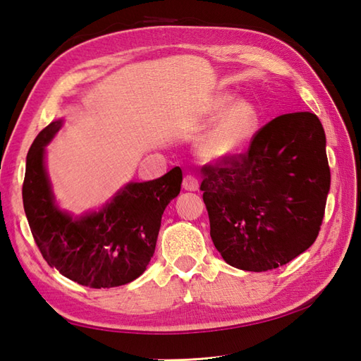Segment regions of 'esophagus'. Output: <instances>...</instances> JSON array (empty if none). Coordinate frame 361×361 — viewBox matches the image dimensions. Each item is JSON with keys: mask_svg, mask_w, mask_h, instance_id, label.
I'll use <instances>...</instances> for the list:
<instances>
[{"mask_svg": "<svg viewBox=\"0 0 361 361\" xmlns=\"http://www.w3.org/2000/svg\"><path fill=\"white\" fill-rule=\"evenodd\" d=\"M183 188L185 190H198V180L194 175H186L183 180Z\"/></svg>", "mask_w": 361, "mask_h": 361, "instance_id": "obj_1", "label": "esophagus"}]
</instances>
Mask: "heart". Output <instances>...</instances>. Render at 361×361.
I'll list each match as a JSON object with an SVG mask.
<instances>
[{
	"label": "heart",
	"mask_w": 361,
	"mask_h": 361,
	"mask_svg": "<svg viewBox=\"0 0 361 361\" xmlns=\"http://www.w3.org/2000/svg\"><path fill=\"white\" fill-rule=\"evenodd\" d=\"M209 110L212 114H222L203 137L200 147L203 155L212 161L240 155L259 128L257 106L247 99H234L231 93H221L214 97Z\"/></svg>",
	"instance_id": "1"
}]
</instances>
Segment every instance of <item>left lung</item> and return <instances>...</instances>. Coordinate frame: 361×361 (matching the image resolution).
<instances>
[{
    "instance_id": "left-lung-1",
    "label": "left lung",
    "mask_w": 361,
    "mask_h": 361,
    "mask_svg": "<svg viewBox=\"0 0 361 361\" xmlns=\"http://www.w3.org/2000/svg\"><path fill=\"white\" fill-rule=\"evenodd\" d=\"M204 172L200 189L211 239L226 264L268 271L315 242L331 189L326 133L317 114L274 118L247 153Z\"/></svg>"
}]
</instances>
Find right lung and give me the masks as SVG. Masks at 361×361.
Masks as SVG:
<instances>
[{"label":"right lung","mask_w":361,"mask_h":361,"mask_svg":"<svg viewBox=\"0 0 361 361\" xmlns=\"http://www.w3.org/2000/svg\"><path fill=\"white\" fill-rule=\"evenodd\" d=\"M63 126L52 121L27 152L23 204L37 247L49 267L80 286L111 288L135 281L155 252L166 206L180 194L183 172L132 181L102 208L74 216L60 208L46 169V145Z\"/></svg>","instance_id":"obj_1"}]
</instances>
